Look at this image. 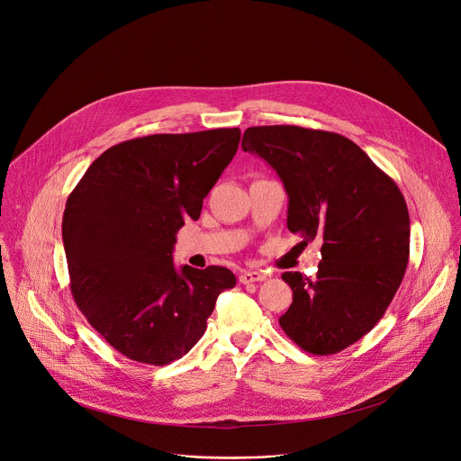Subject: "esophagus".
Wrapping results in <instances>:
<instances>
[{"label": "esophagus", "instance_id": "obj_1", "mask_svg": "<svg viewBox=\"0 0 461 461\" xmlns=\"http://www.w3.org/2000/svg\"><path fill=\"white\" fill-rule=\"evenodd\" d=\"M265 279H267V276L260 274V272H244V274H240V277H239V281H240L242 285L258 283V281H265Z\"/></svg>", "mask_w": 461, "mask_h": 461}]
</instances>
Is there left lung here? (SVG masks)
<instances>
[{"instance_id": "left-lung-1", "label": "left lung", "mask_w": 461, "mask_h": 461, "mask_svg": "<svg viewBox=\"0 0 461 461\" xmlns=\"http://www.w3.org/2000/svg\"><path fill=\"white\" fill-rule=\"evenodd\" d=\"M242 149L265 158L288 193V230L317 239L313 279L283 274L294 301L279 324L303 350L338 354L368 334L409 262L411 219L400 187L343 135L297 125L248 127Z\"/></svg>"}]
</instances>
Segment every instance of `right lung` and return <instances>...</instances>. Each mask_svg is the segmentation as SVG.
<instances>
[{
    "mask_svg": "<svg viewBox=\"0 0 461 461\" xmlns=\"http://www.w3.org/2000/svg\"><path fill=\"white\" fill-rule=\"evenodd\" d=\"M240 129L149 135L104 151L69 194L61 237L71 292L95 330L125 357L167 365L206 332L222 267L173 265L176 231L237 153Z\"/></svg>",
    "mask_w": 461,
    "mask_h": 461,
    "instance_id": "obj_1",
    "label": "right lung"
}]
</instances>
